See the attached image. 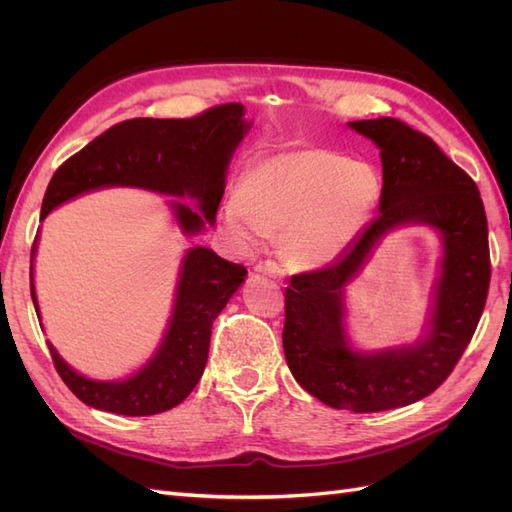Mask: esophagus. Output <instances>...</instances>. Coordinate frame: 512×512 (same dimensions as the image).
<instances>
[{
  "label": "esophagus",
  "mask_w": 512,
  "mask_h": 512,
  "mask_svg": "<svg viewBox=\"0 0 512 512\" xmlns=\"http://www.w3.org/2000/svg\"><path fill=\"white\" fill-rule=\"evenodd\" d=\"M256 271H258V273H265V275H271V277H275V280H282V277L286 275V273H284V269H282V265H277L275 260L258 262V265H256Z\"/></svg>",
  "instance_id": "esophagus-1"
}]
</instances>
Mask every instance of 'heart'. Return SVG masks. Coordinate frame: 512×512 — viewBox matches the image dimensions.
Returning a JSON list of instances; mask_svg holds the SVG:
<instances>
[{
	"label": "heart",
	"instance_id": "b5f03b06",
	"mask_svg": "<svg viewBox=\"0 0 512 512\" xmlns=\"http://www.w3.org/2000/svg\"><path fill=\"white\" fill-rule=\"evenodd\" d=\"M380 196L374 168L327 151H286L247 168L241 196L222 205L220 222L239 247L282 232V252L299 267H320L361 235Z\"/></svg>",
	"mask_w": 512,
	"mask_h": 512
}]
</instances>
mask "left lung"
<instances>
[{
	"instance_id": "8db88e82",
	"label": "left lung",
	"mask_w": 512,
	"mask_h": 512,
	"mask_svg": "<svg viewBox=\"0 0 512 512\" xmlns=\"http://www.w3.org/2000/svg\"><path fill=\"white\" fill-rule=\"evenodd\" d=\"M380 147V213L342 258L290 277L284 352L303 389L331 408L382 412L427 397L451 376L485 309L491 280L483 198L474 179L423 132L380 117L350 121ZM408 221L436 225L445 262L432 335L412 349L359 355L343 335V290L386 229Z\"/></svg>"
}]
</instances>
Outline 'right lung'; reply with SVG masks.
<instances>
[{"mask_svg": "<svg viewBox=\"0 0 512 512\" xmlns=\"http://www.w3.org/2000/svg\"><path fill=\"white\" fill-rule=\"evenodd\" d=\"M247 128L250 123L243 119L239 102L213 106L188 119L138 117L115 123L55 170L40 218L87 190L102 185H138L162 194L198 198L205 215L194 213L188 205H175L181 228L196 232L205 222L215 220L224 196L228 160ZM34 250L36 241L32 258ZM245 275L243 265L220 258L209 247H194L183 260L166 339L149 365L123 382H96L76 374L49 344L57 374L83 404L96 410L149 416L179 406L205 371L213 320L243 284ZM29 280L38 312L34 267L29 269Z\"/></svg>", "mask_w": 512, "mask_h": 512, "instance_id": "add662e5", "label": "right lung"}]
</instances>
